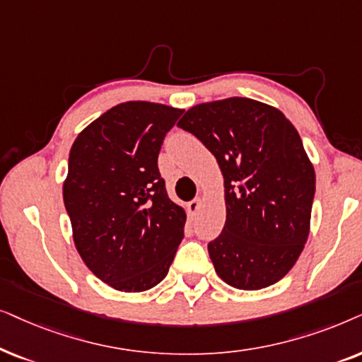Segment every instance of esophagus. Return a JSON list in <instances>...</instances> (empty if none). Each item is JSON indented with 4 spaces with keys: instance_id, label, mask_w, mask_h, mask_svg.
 Returning a JSON list of instances; mask_svg holds the SVG:
<instances>
[{
    "instance_id": "34e87169",
    "label": "esophagus",
    "mask_w": 362,
    "mask_h": 362,
    "mask_svg": "<svg viewBox=\"0 0 362 362\" xmlns=\"http://www.w3.org/2000/svg\"><path fill=\"white\" fill-rule=\"evenodd\" d=\"M200 206H202V199H200V197H197V199L189 202V205H187V210H189L190 215H195L197 211L200 210Z\"/></svg>"
}]
</instances>
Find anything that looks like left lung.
I'll return each mask as SVG.
<instances>
[{"instance_id":"8db88e82","label":"left lung","mask_w":362,"mask_h":362,"mask_svg":"<svg viewBox=\"0 0 362 362\" xmlns=\"http://www.w3.org/2000/svg\"><path fill=\"white\" fill-rule=\"evenodd\" d=\"M177 125L223 173L226 220L209 243L216 274L248 291L279 281L310 235L316 177L300 134L278 109L247 98L199 104Z\"/></svg>"}]
</instances>
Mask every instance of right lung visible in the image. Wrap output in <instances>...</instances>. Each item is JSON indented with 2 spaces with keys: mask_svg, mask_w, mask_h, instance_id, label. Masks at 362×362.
<instances>
[{
  "mask_svg": "<svg viewBox=\"0 0 362 362\" xmlns=\"http://www.w3.org/2000/svg\"><path fill=\"white\" fill-rule=\"evenodd\" d=\"M182 112L129 100L89 124L71 147L62 197L76 248L119 291L158 285L184 240L185 211L168 199L157 165Z\"/></svg>",
  "mask_w": 362,
  "mask_h": 362,
  "instance_id": "obj_1",
  "label": "right lung"
}]
</instances>
